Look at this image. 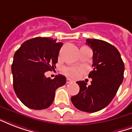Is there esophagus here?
Masks as SVG:
<instances>
[{"label": "esophagus", "instance_id": "34e87169", "mask_svg": "<svg viewBox=\"0 0 132 132\" xmlns=\"http://www.w3.org/2000/svg\"><path fill=\"white\" fill-rule=\"evenodd\" d=\"M72 82H73V80L70 78H67V83H72Z\"/></svg>", "mask_w": 132, "mask_h": 132}]
</instances>
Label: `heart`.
I'll return each instance as SVG.
<instances>
[{"mask_svg":"<svg viewBox=\"0 0 132 132\" xmlns=\"http://www.w3.org/2000/svg\"><path fill=\"white\" fill-rule=\"evenodd\" d=\"M64 72L67 76L72 77H77L82 72V69L77 67H67L64 69Z\"/></svg>","mask_w":132,"mask_h":132,"instance_id":"heart-1","label":"heart"}]
</instances>
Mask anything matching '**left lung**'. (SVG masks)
<instances>
[{
	"instance_id": "left-lung-1",
	"label": "left lung",
	"mask_w": 132,
	"mask_h": 132,
	"mask_svg": "<svg viewBox=\"0 0 132 132\" xmlns=\"http://www.w3.org/2000/svg\"><path fill=\"white\" fill-rule=\"evenodd\" d=\"M93 51V70L88 77L91 85L84 81H77L79 92L71 98L76 108L86 112L103 109L112 101L124 79L125 65L115 46L99 39H86Z\"/></svg>"
}]
</instances>
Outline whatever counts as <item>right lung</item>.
Here are the masks:
<instances>
[{"label":"right lung","instance_id":"obj_1","mask_svg":"<svg viewBox=\"0 0 132 132\" xmlns=\"http://www.w3.org/2000/svg\"><path fill=\"white\" fill-rule=\"evenodd\" d=\"M62 43L49 37H36L24 42L15 52L12 65L13 88L18 98L29 108L43 110L53 103L55 91L65 85L66 77L52 79L45 72L55 68Z\"/></svg>","mask_w":132,"mask_h":132}]
</instances>
